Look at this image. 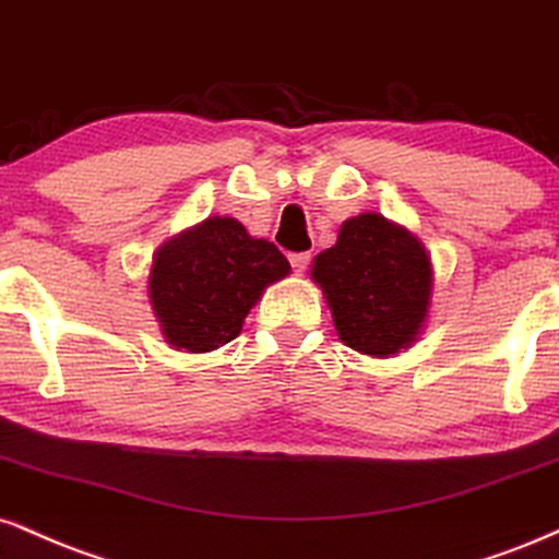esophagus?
Wrapping results in <instances>:
<instances>
[{"label":"esophagus","instance_id":"1","mask_svg":"<svg viewBox=\"0 0 559 559\" xmlns=\"http://www.w3.org/2000/svg\"><path fill=\"white\" fill-rule=\"evenodd\" d=\"M307 265H309V254H307V252L292 254V267H294V273L301 275V273L307 271Z\"/></svg>","mask_w":559,"mask_h":559}]
</instances>
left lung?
Segmentation results:
<instances>
[{
	"label": "left lung",
	"instance_id": "1",
	"mask_svg": "<svg viewBox=\"0 0 559 559\" xmlns=\"http://www.w3.org/2000/svg\"><path fill=\"white\" fill-rule=\"evenodd\" d=\"M338 338L354 352L388 359L425 333L435 294V265L425 241L380 213L341 224L338 239L312 260Z\"/></svg>",
	"mask_w": 559,
	"mask_h": 559
}]
</instances>
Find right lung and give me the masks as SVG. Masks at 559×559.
<instances>
[{"label":"right lung","mask_w":559,"mask_h":559,"mask_svg":"<svg viewBox=\"0 0 559 559\" xmlns=\"http://www.w3.org/2000/svg\"><path fill=\"white\" fill-rule=\"evenodd\" d=\"M288 273L292 265L271 241L252 237L231 215H207L153 252L147 305L166 344L207 354L237 338L265 288Z\"/></svg>","instance_id":"right-lung-1"}]
</instances>
